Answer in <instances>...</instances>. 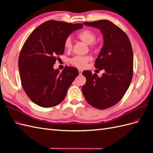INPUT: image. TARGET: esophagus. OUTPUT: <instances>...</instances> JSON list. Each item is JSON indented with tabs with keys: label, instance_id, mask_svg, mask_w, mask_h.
<instances>
[{
	"label": "esophagus",
	"instance_id": "1",
	"mask_svg": "<svg viewBox=\"0 0 153 153\" xmlns=\"http://www.w3.org/2000/svg\"><path fill=\"white\" fill-rule=\"evenodd\" d=\"M78 73H79L80 75H81V74L82 73V71L81 69H78Z\"/></svg>",
	"mask_w": 153,
	"mask_h": 153
}]
</instances>
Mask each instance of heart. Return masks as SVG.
<instances>
[{
	"mask_svg": "<svg viewBox=\"0 0 153 153\" xmlns=\"http://www.w3.org/2000/svg\"><path fill=\"white\" fill-rule=\"evenodd\" d=\"M77 38L87 44H92L97 38L96 33L93 30L85 29L78 33ZM64 48L65 51H70L72 49V42L71 39L68 37L64 42ZM93 58L90 55L75 56L69 60V63L78 68H83L86 66L89 62L91 61Z\"/></svg>",
	"mask_w": 153,
	"mask_h": 153,
	"instance_id": "1",
	"label": "heart"
}]
</instances>
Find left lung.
Segmentation results:
<instances>
[{"mask_svg": "<svg viewBox=\"0 0 153 153\" xmlns=\"http://www.w3.org/2000/svg\"><path fill=\"white\" fill-rule=\"evenodd\" d=\"M100 29L104 36V46L94 66L105 70L101 77L90 71H84L86 78L82 93L91 105L105 109L117 104L124 96L133 75V53L126 33L107 20L84 22Z\"/></svg>", "mask_w": 153, "mask_h": 153, "instance_id": "left-lung-1", "label": "left lung"}]
</instances>
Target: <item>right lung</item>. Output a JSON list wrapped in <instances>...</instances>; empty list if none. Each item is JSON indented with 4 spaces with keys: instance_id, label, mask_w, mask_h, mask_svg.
<instances>
[{
    "instance_id": "add662e5",
    "label": "right lung",
    "mask_w": 153,
    "mask_h": 153,
    "mask_svg": "<svg viewBox=\"0 0 153 153\" xmlns=\"http://www.w3.org/2000/svg\"><path fill=\"white\" fill-rule=\"evenodd\" d=\"M82 27V24L50 20L35 29L24 42L18 62L20 80L27 97L36 105H59L79 75L75 68L66 65L60 73L53 69V65L63 55L65 40L72 31Z\"/></svg>"
}]
</instances>
